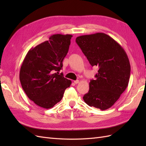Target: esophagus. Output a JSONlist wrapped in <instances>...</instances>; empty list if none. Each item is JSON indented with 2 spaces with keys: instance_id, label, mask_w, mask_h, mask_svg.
<instances>
[{
  "instance_id": "34e87169",
  "label": "esophagus",
  "mask_w": 146,
  "mask_h": 146,
  "mask_svg": "<svg viewBox=\"0 0 146 146\" xmlns=\"http://www.w3.org/2000/svg\"><path fill=\"white\" fill-rule=\"evenodd\" d=\"M74 83H76V84H77V83H79V80H74Z\"/></svg>"
}]
</instances>
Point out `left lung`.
<instances>
[{
  "mask_svg": "<svg viewBox=\"0 0 146 146\" xmlns=\"http://www.w3.org/2000/svg\"><path fill=\"white\" fill-rule=\"evenodd\" d=\"M76 41L92 66H98L96 80L83 100L90 107L105 110L120 98L128 86L130 64L124 49L114 39L104 33L82 35Z\"/></svg>",
  "mask_w": 146,
  "mask_h": 146,
  "instance_id": "8db88e82",
  "label": "left lung"
}]
</instances>
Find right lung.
I'll list each match as a JSON object with an SVG mask.
<instances>
[{
	"mask_svg": "<svg viewBox=\"0 0 146 146\" xmlns=\"http://www.w3.org/2000/svg\"><path fill=\"white\" fill-rule=\"evenodd\" d=\"M71 35H53L49 40L32 48L23 61L19 80L25 94L33 102L48 109L62 99L71 81L59 74L67 55Z\"/></svg>",
	"mask_w": 146,
	"mask_h": 146,
	"instance_id": "1",
	"label": "right lung"
}]
</instances>
